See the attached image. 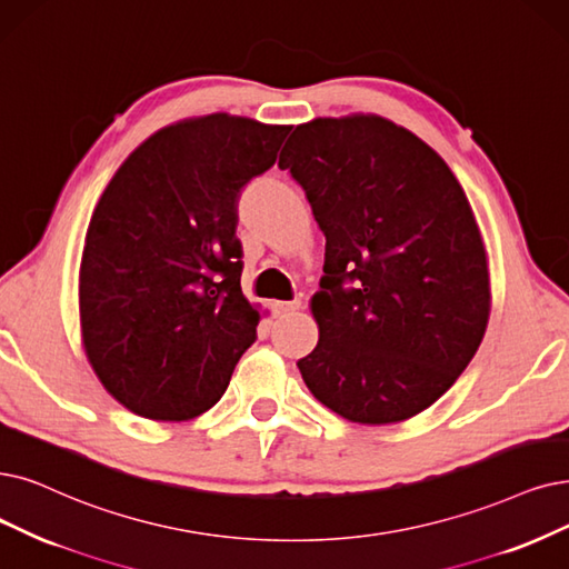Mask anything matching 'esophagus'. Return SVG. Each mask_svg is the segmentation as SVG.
Returning a JSON list of instances; mask_svg holds the SVG:
<instances>
[{"label": "esophagus", "instance_id": "obj_1", "mask_svg": "<svg viewBox=\"0 0 569 569\" xmlns=\"http://www.w3.org/2000/svg\"><path fill=\"white\" fill-rule=\"evenodd\" d=\"M301 308V301H276L272 303V310H276V315H289L293 310Z\"/></svg>", "mask_w": 569, "mask_h": 569}]
</instances>
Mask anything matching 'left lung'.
<instances>
[{
  "label": "left lung",
  "instance_id": "obj_1",
  "mask_svg": "<svg viewBox=\"0 0 569 569\" xmlns=\"http://www.w3.org/2000/svg\"><path fill=\"white\" fill-rule=\"evenodd\" d=\"M280 168L327 238L299 359L317 401L359 425H395L446 395L490 315L488 257L465 189L418 134L376 113L297 126Z\"/></svg>",
  "mask_w": 569,
  "mask_h": 569
}]
</instances>
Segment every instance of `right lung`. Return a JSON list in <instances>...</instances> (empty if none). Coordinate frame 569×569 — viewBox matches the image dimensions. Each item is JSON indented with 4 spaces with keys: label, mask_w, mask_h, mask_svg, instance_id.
<instances>
[{
    "label": "right lung",
    "mask_w": 569,
    "mask_h": 569,
    "mask_svg": "<svg viewBox=\"0 0 569 569\" xmlns=\"http://www.w3.org/2000/svg\"><path fill=\"white\" fill-rule=\"evenodd\" d=\"M291 126L208 113L153 132L90 217L79 317L86 357L134 416L191 420L229 388L259 310L240 289L238 196Z\"/></svg>",
    "instance_id": "right-lung-1"
}]
</instances>
